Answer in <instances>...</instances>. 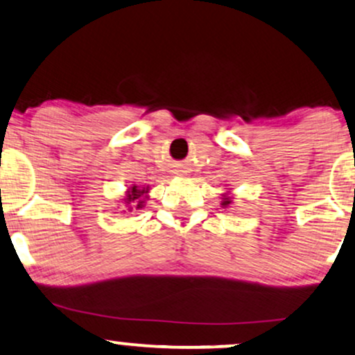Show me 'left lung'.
<instances>
[{
  "instance_id": "8db88e82",
  "label": "left lung",
  "mask_w": 355,
  "mask_h": 355,
  "mask_svg": "<svg viewBox=\"0 0 355 355\" xmlns=\"http://www.w3.org/2000/svg\"><path fill=\"white\" fill-rule=\"evenodd\" d=\"M229 203H230V200H229V198H225V200H223V203H222V205H229Z\"/></svg>"
}]
</instances>
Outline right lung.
I'll use <instances>...</instances> for the list:
<instances>
[{"instance_id":"right-lung-1","label":"right lung","mask_w":355,"mask_h":355,"mask_svg":"<svg viewBox=\"0 0 355 355\" xmlns=\"http://www.w3.org/2000/svg\"><path fill=\"white\" fill-rule=\"evenodd\" d=\"M144 193H145V190H140L138 187H132V189H130L128 195H126V198H125L130 211H132L133 209H141V207H144Z\"/></svg>"}]
</instances>
